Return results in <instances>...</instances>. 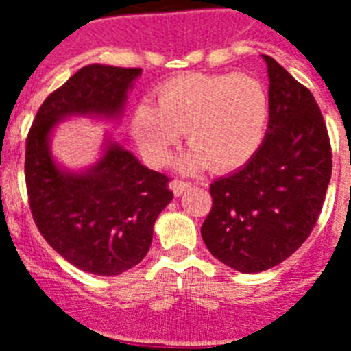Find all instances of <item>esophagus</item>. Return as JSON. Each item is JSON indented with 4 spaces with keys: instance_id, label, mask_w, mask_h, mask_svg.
I'll return each mask as SVG.
<instances>
[{
    "instance_id": "esophagus-1",
    "label": "esophagus",
    "mask_w": 351,
    "mask_h": 351,
    "mask_svg": "<svg viewBox=\"0 0 351 351\" xmlns=\"http://www.w3.org/2000/svg\"><path fill=\"white\" fill-rule=\"evenodd\" d=\"M190 186H191V182H186V181H172V182H170V190L173 191V195H176V197H179V195L184 193V191L188 190Z\"/></svg>"
}]
</instances>
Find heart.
Wrapping results in <instances>:
<instances>
[{"label": "heart", "instance_id": "obj_1", "mask_svg": "<svg viewBox=\"0 0 351 351\" xmlns=\"http://www.w3.org/2000/svg\"><path fill=\"white\" fill-rule=\"evenodd\" d=\"M269 95L244 73H184L158 88V107L141 101L132 119L133 138L151 165H163L181 132L191 145L178 165L197 172L209 165L228 172L246 165L269 126Z\"/></svg>", "mask_w": 351, "mask_h": 351}]
</instances>
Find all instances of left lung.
<instances>
[{"label": "left lung", "mask_w": 351, "mask_h": 351, "mask_svg": "<svg viewBox=\"0 0 351 351\" xmlns=\"http://www.w3.org/2000/svg\"><path fill=\"white\" fill-rule=\"evenodd\" d=\"M271 116L256 154L210 184L202 239L214 258L244 274L267 271L311 234L332 173L327 126L311 91L271 56Z\"/></svg>", "instance_id": "1"}]
</instances>
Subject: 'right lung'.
<instances>
[{"instance_id": "obj_1", "label": "right lung", "mask_w": 351, "mask_h": 351, "mask_svg": "<svg viewBox=\"0 0 351 351\" xmlns=\"http://www.w3.org/2000/svg\"><path fill=\"white\" fill-rule=\"evenodd\" d=\"M141 68L88 64L45 98L26 141V188L43 239L84 272L117 276L147 255L158 214L172 200L169 178L112 138L82 172L56 163L51 135L71 116L119 119Z\"/></svg>"}]
</instances>
